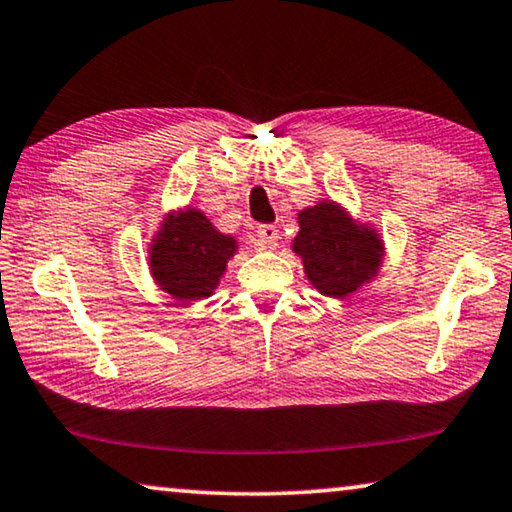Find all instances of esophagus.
<instances>
[{
  "mask_svg": "<svg viewBox=\"0 0 512 512\" xmlns=\"http://www.w3.org/2000/svg\"><path fill=\"white\" fill-rule=\"evenodd\" d=\"M278 239H280V234H278V229L273 227V225H262L257 229V246L259 248H264V250H273L278 246Z\"/></svg>",
  "mask_w": 512,
  "mask_h": 512,
  "instance_id": "esophagus-1",
  "label": "esophagus"
}]
</instances>
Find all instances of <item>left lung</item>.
<instances>
[{
  "label": "left lung",
  "instance_id": "left-lung-1",
  "mask_svg": "<svg viewBox=\"0 0 512 512\" xmlns=\"http://www.w3.org/2000/svg\"><path fill=\"white\" fill-rule=\"evenodd\" d=\"M297 222L292 253L301 259L308 283L320 294L348 299L376 280L385 262V241L371 222L357 220L334 199L301 208Z\"/></svg>",
  "mask_w": 512,
  "mask_h": 512
}]
</instances>
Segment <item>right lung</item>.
<instances>
[{"label": "right lung", "instance_id": "add662e5", "mask_svg": "<svg viewBox=\"0 0 512 512\" xmlns=\"http://www.w3.org/2000/svg\"><path fill=\"white\" fill-rule=\"evenodd\" d=\"M239 241L222 234L204 211L183 206L164 215L148 246L153 283L178 304H197L218 290Z\"/></svg>", "mask_w": 512, "mask_h": 512}]
</instances>
